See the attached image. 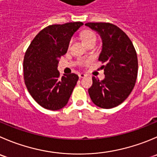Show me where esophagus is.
Instances as JSON below:
<instances>
[{
	"instance_id": "esophagus-1",
	"label": "esophagus",
	"mask_w": 157,
	"mask_h": 157,
	"mask_svg": "<svg viewBox=\"0 0 157 157\" xmlns=\"http://www.w3.org/2000/svg\"><path fill=\"white\" fill-rule=\"evenodd\" d=\"M86 77V75H85L84 74H79V77L80 78H83V77Z\"/></svg>"
}]
</instances>
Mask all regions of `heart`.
I'll return each mask as SVG.
<instances>
[{
	"label": "heart",
	"instance_id": "obj_1",
	"mask_svg": "<svg viewBox=\"0 0 157 157\" xmlns=\"http://www.w3.org/2000/svg\"><path fill=\"white\" fill-rule=\"evenodd\" d=\"M81 37L85 44H87L88 42L91 41V40H97V35L95 34V33L89 30H83L81 33ZM90 62V60H79L78 64L81 67L86 66Z\"/></svg>",
	"mask_w": 157,
	"mask_h": 157
}]
</instances>
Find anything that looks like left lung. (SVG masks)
Masks as SVG:
<instances>
[{
    "label": "left lung",
    "instance_id": "1",
    "mask_svg": "<svg viewBox=\"0 0 157 157\" xmlns=\"http://www.w3.org/2000/svg\"><path fill=\"white\" fill-rule=\"evenodd\" d=\"M98 32L103 40L99 60L105 65L103 80L93 77L88 90L91 100L103 109L122 103L133 90L137 78L138 60L136 50L129 36L120 27L110 23H86Z\"/></svg>",
    "mask_w": 157,
    "mask_h": 157
}]
</instances>
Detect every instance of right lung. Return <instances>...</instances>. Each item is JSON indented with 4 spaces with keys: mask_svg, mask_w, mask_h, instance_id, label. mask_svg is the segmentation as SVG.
<instances>
[{
    "mask_svg": "<svg viewBox=\"0 0 157 157\" xmlns=\"http://www.w3.org/2000/svg\"><path fill=\"white\" fill-rule=\"evenodd\" d=\"M82 22L52 24L36 35L25 52L24 83L33 100L42 107L58 110L66 106L79 77L60 76L58 59L67 53L71 36Z\"/></svg>",
    "mask_w": 157,
    "mask_h": 157,
    "instance_id": "add662e5",
    "label": "right lung"
}]
</instances>
